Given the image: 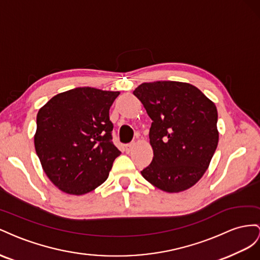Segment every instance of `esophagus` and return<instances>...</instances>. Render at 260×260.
I'll return each mask as SVG.
<instances>
[{"label": "esophagus", "instance_id": "1", "mask_svg": "<svg viewBox=\"0 0 260 260\" xmlns=\"http://www.w3.org/2000/svg\"><path fill=\"white\" fill-rule=\"evenodd\" d=\"M134 145H135V143H129V144H126V145H125V151H126V152H129V151L132 150V148L134 147Z\"/></svg>", "mask_w": 260, "mask_h": 260}]
</instances>
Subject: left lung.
Listing matches in <instances>:
<instances>
[{"label": "left lung", "mask_w": 260, "mask_h": 260, "mask_svg": "<svg viewBox=\"0 0 260 260\" xmlns=\"http://www.w3.org/2000/svg\"><path fill=\"white\" fill-rule=\"evenodd\" d=\"M152 120L153 158L144 179L168 192L195 185L217 149L218 112L198 88L180 81L144 83L133 91Z\"/></svg>", "instance_id": "left-lung-1"}]
</instances>
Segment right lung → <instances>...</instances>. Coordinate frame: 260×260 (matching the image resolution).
<instances>
[{
    "label": "right lung",
    "mask_w": 260,
    "mask_h": 260,
    "mask_svg": "<svg viewBox=\"0 0 260 260\" xmlns=\"http://www.w3.org/2000/svg\"><path fill=\"white\" fill-rule=\"evenodd\" d=\"M120 94L90 87L54 95L37 114L35 148L43 171L62 191L83 195L105 182L120 155L109 110Z\"/></svg>",
    "instance_id": "add662e5"
}]
</instances>
